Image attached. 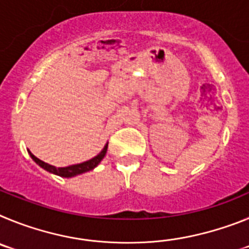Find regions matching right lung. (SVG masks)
Segmentation results:
<instances>
[{"label":"right lung","mask_w":249,"mask_h":249,"mask_svg":"<svg viewBox=\"0 0 249 249\" xmlns=\"http://www.w3.org/2000/svg\"><path fill=\"white\" fill-rule=\"evenodd\" d=\"M107 148H108V143H106L105 147H103L102 151L98 153L96 157L91 158V160H86V162H82V163H77V164H71V166H67V167H54V166H51V164L46 163L43 160H41L39 158H37L36 156H34L31 153V151H28L30 153L31 158L38 164L39 167H42L43 169H46L47 172L50 173H53V175L59 176V177H65V178H72L74 176H78V175H82V173L89 172V171H92L96 167L100 164L101 160H103V157L106 156L107 153Z\"/></svg>","instance_id":"obj_1"}]
</instances>
